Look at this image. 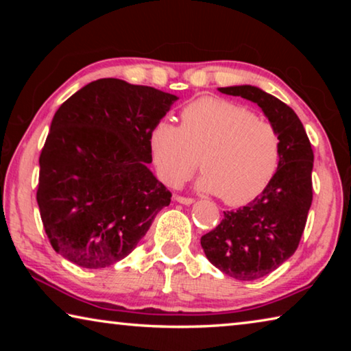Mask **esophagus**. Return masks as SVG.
Returning <instances> with one entry per match:
<instances>
[{"mask_svg": "<svg viewBox=\"0 0 351 351\" xmlns=\"http://www.w3.org/2000/svg\"><path fill=\"white\" fill-rule=\"evenodd\" d=\"M175 199L178 201V203L186 204V206H189V204H192V203H193V198H190V197H182V195H176Z\"/></svg>", "mask_w": 351, "mask_h": 351, "instance_id": "obj_1", "label": "esophagus"}]
</instances>
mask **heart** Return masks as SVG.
<instances>
[{
    "mask_svg": "<svg viewBox=\"0 0 351 351\" xmlns=\"http://www.w3.org/2000/svg\"><path fill=\"white\" fill-rule=\"evenodd\" d=\"M148 144L159 178L171 187L198 167V187L218 193L226 204L252 201L268 187L280 162V136L269 121L247 106L219 97H201L181 110L180 127L158 121Z\"/></svg>",
    "mask_w": 351,
    "mask_h": 351,
    "instance_id": "obj_1",
    "label": "heart"
}]
</instances>
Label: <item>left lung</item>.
I'll return each instance as SVG.
<instances>
[{
	"mask_svg": "<svg viewBox=\"0 0 351 351\" xmlns=\"http://www.w3.org/2000/svg\"><path fill=\"white\" fill-rule=\"evenodd\" d=\"M219 91L257 104L280 136V162L268 187L249 204L226 210L221 223L201 237L215 268L237 280H257L299 246L313 201L314 154L300 119L282 100L251 85Z\"/></svg>",
	"mask_w": 351,
	"mask_h": 351,
	"instance_id": "1",
	"label": "left lung"
}]
</instances>
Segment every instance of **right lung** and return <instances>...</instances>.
I'll return each instance as SVG.
<instances>
[{"mask_svg":"<svg viewBox=\"0 0 351 351\" xmlns=\"http://www.w3.org/2000/svg\"><path fill=\"white\" fill-rule=\"evenodd\" d=\"M176 96L119 79L60 105L40 154L37 203L51 246L88 269L125 258L170 204L148 169V136Z\"/></svg>","mask_w":351,"mask_h":351,"instance_id":"right-lung-1","label":"right lung"}]
</instances>
